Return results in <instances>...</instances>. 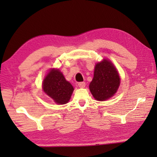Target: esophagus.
<instances>
[{
	"label": "esophagus",
	"instance_id": "34e87169",
	"mask_svg": "<svg viewBox=\"0 0 157 157\" xmlns=\"http://www.w3.org/2000/svg\"><path fill=\"white\" fill-rule=\"evenodd\" d=\"M78 86H79V87H80V88H84V87H85V86H86V83H85L84 82H79Z\"/></svg>",
	"mask_w": 157,
	"mask_h": 157
}]
</instances>
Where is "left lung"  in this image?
Wrapping results in <instances>:
<instances>
[{"label": "left lung", "mask_w": 157, "mask_h": 157, "mask_svg": "<svg viewBox=\"0 0 157 157\" xmlns=\"http://www.w3.org/2000/svg\"><path fill=\"white\" fill-rule=\"evenodd\" d=\"M121 79L118 71L111 62L103 59L95 65L94 75L89 89L95 99L104 101L116 94Z\"/></svg>", "instance_id": "left-lung-1"}]
</instances>
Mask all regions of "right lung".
Listing matches in <instances>:
<instances>
[{
  "label": "right lung",
  "instance_id": "add662e5",
  "mask_svg": "<svg viewBox=\"0 0 157 157\" xmlns=\"http://www.w3.org/2000/svg\"><path fill=\"white\" fill-rule=\"evenodd\" d=\"M44 91L57 104L67 103L72 95L73 87L65 79L59 70L52 68L43 82Z\"/></svg>",
  "mask_w": 157,
  "mask_h": 157
}]
</instances>
